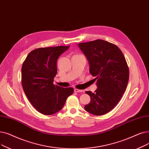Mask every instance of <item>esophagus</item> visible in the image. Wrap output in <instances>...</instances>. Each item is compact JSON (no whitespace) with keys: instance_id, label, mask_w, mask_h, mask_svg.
Wrapping results in <instances>:
<instances>
[{"instance_id":"34e87169","label":"esophagus","mask_w":149,"mask_h":149,"mask_svg":"<svg viewBox=\"0 0 149 149\" xmlns=\"http://www.w3.org/2000/svg\"><path fill=\"white\" fill-rule=\"evenodd\" d=\"M74 92L75 93H81V92H83V90L75 88V89H74Z\"/></svg>"}]
</instances>
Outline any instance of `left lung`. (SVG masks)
Masks as SVG:
<instances>
[{
    "mask_svg": "<svg viewBox=\"0 0 149 149\" xmlns=\"http://www.w3.org/2000/svg\"><path fill=\"white\" fill-rule=\"evenodd\" d=\"M89 64V73L95 78L94 93L86 91L91 98L85 110L95 116L105 114L118 104L127 88L129 69L124 54L116 45L97 40L79 44Z\"/></svg>",
    "mask_w": 149,
    "mask_h": 149,
    "instance_id": "8db88e82",
    "label": "left lung"
}]
</instances>
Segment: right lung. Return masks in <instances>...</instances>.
Returning a JSON list of instances; mask_svg holds the SVG:
<instances>
[{
	"label": "right lung",
	"mask_w": 149,
	"mask_h": 149,
	"mask_svg": "<svg viewBox=\"0 0 149 149\" xmlns=\"http://www.w3.org/2000/svg\"><path fill=\"white\" fill-rule=\"evenodd\" d=\"M69 46L41 47L32 50L23 63L21 82L31 104L45 115L58 112L73 88H62L54 84L57 73L56 61Z\"/></svg>",
	"instance_id": "add662e5"
}]
</instances>
